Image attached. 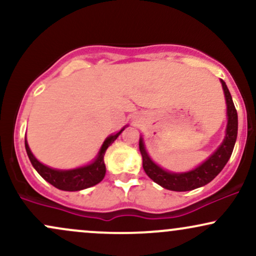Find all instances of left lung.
Instances as JSON below:
<instances>
[{
  "instance_id": "obj_1",
  "label": "left lung",
  "mask_w": 256,
  "mask_h": 256,
  "mask_svg": "<svg viewBox=\"0 0 256 256\" xmlns=\"http://www.w3.org/2000/svg\"><path fill=\"white\" fill-rule=\"evenodd\" d=\"M220 82H222V89H224L226 106H228L226 134L219 148L204 164H201L192 171L184 173H172L165 171L149 158L144 144H143V140L142 138L140 140V150L143 158L144 172L155 183L161 185L165 189L172 190V192H189V190H194L196 188L204 186V185L212 182L228 164L232 150H234V143H236L238 119H237V110L234 108L230 91H228L224 80Z\"/></svg>"
}]
</instances>
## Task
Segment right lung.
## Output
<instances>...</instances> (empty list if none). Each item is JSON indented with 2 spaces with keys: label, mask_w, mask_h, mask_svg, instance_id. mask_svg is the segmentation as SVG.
<instances>
[{
  "label": "right lung",
  "mask_w": 256,
  "mask_h": 256,
  "mask_svg": "<svg viewBox=\"0 0 256 256\" xmlns=\"http://www.w3.org/2000/svg\"><path fill=\"white\" fill-rule=\"evenodd\" d=\"M124 128L120 130L119 132H116V134H112V136L106 138L104 144H102L101 149H100L98 158H96L90 165L79 167V168L74 170H66V171H62V170L50 168V167L40 164V161L34 156L30 148H28V140H26L25 148L32 166L34 167V170H36V171L42 176V178L46 179L48 183H50L52 186L58 188V189L64 190V192H78V190L86 189V188L94 186V185L98 184L104 178L106 166L104 156L106 154V150H107L108 146L118 138L119 134L124 131Z\"/></svg>",
  "instance_id": "right-lung-1"
}]
</instances>
